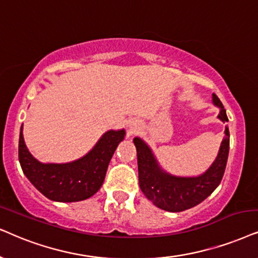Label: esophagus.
Segmentation results:
<instances>
[{"label": "esophagus", "instance_id": "obj_1", "mask_svg": "<svg viewBox=\"0 0 258 258\" xmlns=\"http://www.w3.org/2000/svg\"><path fill=\"white\" fill-rule=\"evenodd\" d=\"M128 127H130V132L133 133V132L136 131L137 128H139V125H138V123H137V122H131V123H130V125H128Z\"/></svg>", "mask_w": 258, "mask_h": 258}]
</instances>
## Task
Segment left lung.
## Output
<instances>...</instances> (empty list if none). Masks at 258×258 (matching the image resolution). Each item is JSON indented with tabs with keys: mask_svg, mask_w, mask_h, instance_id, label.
<instances>
[{
	"mask_svg": "<svg viewBox=\"0 0 258 258\" xmlns=\"http://www.w3.org/2000/svg\"><path fill=\"white\" fill-rule=\"evenodd\" d=\"M213 103L220 108L218 115L227 122L226 110L216 94L212 95ZM138 158L139 187L150 201L161 210L182 212L200 204L216 190L223 178L230 150V132L225 127V137L221 142L216 161L206 172L197 177H181L163 170L153 155L152 150L143 139H133Z\"/></svg>",
	"mask_w": 258,
	"mask_h": 258,
	"instance_id": "8db88e82",
	"label": "left lung"
}]
</instances>
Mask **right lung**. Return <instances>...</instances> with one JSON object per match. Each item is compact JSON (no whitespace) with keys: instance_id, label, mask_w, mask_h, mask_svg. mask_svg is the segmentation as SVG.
Segmentation results:
<instances>
[{"instance_id":"add662e5","label":"right lung","mask_w":258,"mask_h":258,"mask_svg":"<svg viewBox=\"0 0 258 258\" xmlns=\"http://www.w3.org/2000/svg\"><path fill=\"white\" fill-rule=\"evenodd\" d=\"M123 137L125 130H110L82 158L63 164L41 163L28 151L21 126L19 161L26 177L47 199L58 202L82 201L101 188L110 158Z\"/></svg>"}]
</instances>
